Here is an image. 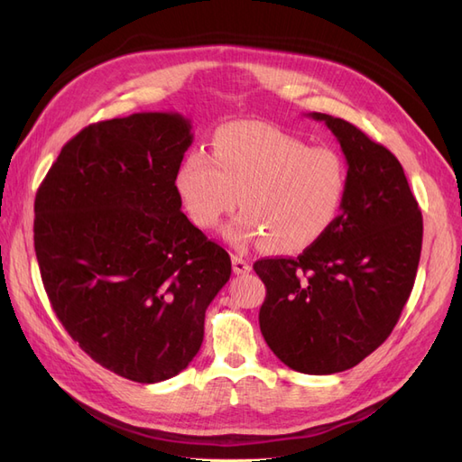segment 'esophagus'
<instances>
[{
  "label": "esophagus",
  "instance_id": "34e87169",
  "mask_svg": "<svg viewBox=\"0 0 462 462\" xmlns=\"http://www.w3.org/2000/svg\"><path fill=\"white\" fill-rule=\"evenodd\" d=\"M231 262H233V272L236 275H245V273H248L250 270H253V263H250L248 258H245L243 254H233Z\"/></svg>",
  "mask_w": 462,
  "mask_h": 462
}]
</instances>
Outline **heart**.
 Instances as JSON below:
<instances>
[{
  "label": "heart",
  "instance_id": "1",
  "mask_svg": "<svg viewBox=\"0 0 462 462\" xmlns=\"http://www.w3.org/2000/svg\"><path fill=\"white\" fill-rule=\"evenodd\" d=\"M348 173L341 153L309 146L302 138L265 123H233L212 138V152L190 150L179 163L175 189L200 229H226L235 245L263 239L273 253H299L318 243L337 219Z\"/></svg>",
  "mask_w": 462,
  "mask_h": 462
}]
</instances>
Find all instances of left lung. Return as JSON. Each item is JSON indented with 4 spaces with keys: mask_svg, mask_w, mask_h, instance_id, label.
I'll list each match as a JSON object with an SVG mask.
<instances>
[{
    "mask_svg": "<svg viewBox=\"0 0 462 462\" xmlns=\"http://www.w3.org/2000/svg\"><path fill=\"white\" fill-rule=\"evenodd\" d=\"M337 136L348 165L341 214L297 258H262L260 329L302 374L356 366L393 331L416 279L422 214L402 165L353 123L310 114Z\"/></svg>",
    "mask_w": 462,
    "mask_h": 462,
    "instance_id": "obj_1",
    "label": "left lung"
}]
</instances>
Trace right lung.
<instances>
[{
	"label": "right lung",
	"instance_id": "right-lung-1",
	"mask_svg": "<svg viewBox=\"0 0 462 462\" xmlns=\"http://www.w3.org/2000/svg\"><path fill=\"white\" fill-rule=\"evenodd\" d=\"M192 144L179 114L88 125L34 200L42 283L67 333L97 365L138 383L197 356L231 258L180 212L175 175Z\"/></svg>",
	"mask_w": 462,
	"mask_h": 462
}]
</instances>
